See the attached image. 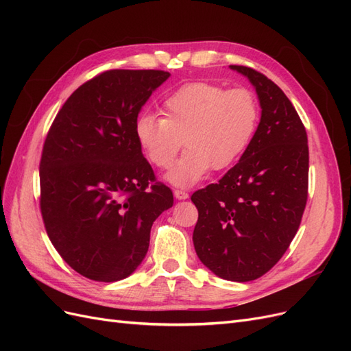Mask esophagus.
<instances>
[{"instance_id": "obj_1", "label": "esophagus", "mask_w": 351, "mask_h": 351, "mask_svg": "<svg viewBox=\"0 0 351 351\" xmlns=\"http://www.w3.org/2000/svg\"><path fill=\"white\" fill-rule=\"evenodd\" d=\"M174 196L178 200H184V199L189 197V193L184 192V190H174Z\"/></svg>"}]
</instances>
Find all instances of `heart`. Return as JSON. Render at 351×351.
Masks as SVG:
<instances>
[{
	"instance_id": "b5f03b06",
	"label": "heart",
	"mask_w": 351,
	"mask_h": 351,
	"mask_svg": "<svg viewBox=\"0 0 351 351\" xmlns=\"http://www.w3.org/2000/svg\"><path fill=\"white\" fill-rule=\"evenodd\" d=\"M164 119L143 114L136 120L134 136L147 161L169 168L187 146L167 182L189 187L209 171L226 169L247 149L258 129L259 107L254 95L243 88L226 89L215 83L183 84L162 102Z\"/></svg>"
}]
</instances>
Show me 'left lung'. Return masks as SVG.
<instances>
[{
	"mask_svg": "<svg viewBox=\"0 0 351 351\" xmlns=\"http://www.w3.org/2000/svg\"><path fill=\"white\" fill-rule=\"evenodd\" d=\"M256 90L261 121L240 161L192 195L197 258L219 278L246 282L277 263L299 230L307 200L309 147L299 114L262 73L230 66Z\"/></svg>",
	"mask_w": 351,
	"mask_h": 351,
	"instance_id": "8db88e82",
	"label": "left lung"
}]
</instances>
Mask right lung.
I'll return each mask as SVG.
<instances>
[{"label": "right lung", "mask_w": 351, "mask_h": 351, "mask_svg": "<svg viewBox=\"0 0 351 351\" xmlns=\"http://www.w3.org/2000/svg\"><path fill=\"white\" fill-rule=\"evenodd\" d=\"M161 70H110L83 83L52 123L39 165L48 237L70 267L93 281L132 275L149 249L154 221L174 204L154 182L134 124Z\"/></svg>", "instance_id": "right-lung-1"}]
</instances>
